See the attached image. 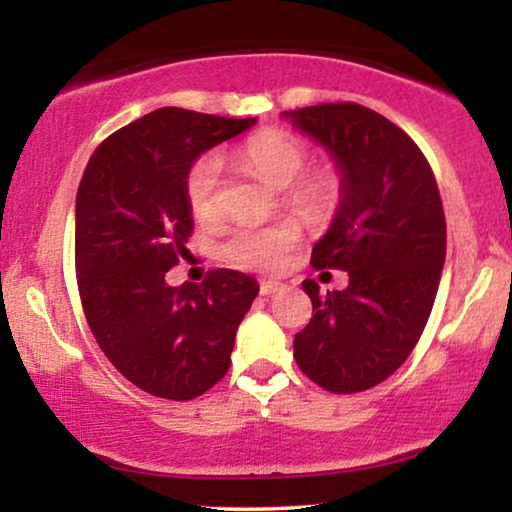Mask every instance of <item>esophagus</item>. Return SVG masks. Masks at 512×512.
<instances>
[{"mask_svg": "<svg viewBox=\"0 0 512 512\" xmlns=\"http://www.w3.org/2000/svg\"><path fill=\"white\" fill-rule=\"evenodd\" d=\"M279 291V282H272V279H263L261 282V296H272V293Z\"/></svg>", "mask_w": 512, "mask_h": 512, "instance_id": "34e87169", "label": "esophagus"}]
</instances>
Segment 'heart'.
Returning a JSON list of instances; mask_svg holds the SVG:
<instances>
[{"label":"heart","instance_id":"1","mask_svg":"<svg viewBox=\"0 0 512 512\" xmlns=\"http://www.w3.org/2000/svg\"><path fill=\"white\" fill-rule=\"evenodd\" d=\"M237 165L256 172L268 184L282 188L289 207L307 216H324L338 205L340 177L333 167L310 163V149L303 139L282 128H263L230 151ZM223 172L216 153H205L186 174V202L193 219L214 223L221 216ZM300 242V230L291 221L240 223L223 242V256L242 268L272 270Z\"/></svg>","mask_w":512,"mask_h":512}]
</instances>
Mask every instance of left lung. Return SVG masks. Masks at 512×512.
Here are the masks:
<instances>
[{"instance_id":"left-lung-1","label":"left lung","mask_w":512,"mask_h":512,"mask_svg":"<svg viewBox=\"0 0 512 512\" xmlns=\"http://www.w3.org/2000/svg\"><path fill=\"white\" fill-rule=\"evenodd\" d=\"M286 116L338 160L342 202L310 263L349 275L326 296L305 279L312 319L293 359L321 389L356 394L396 373L422 338L445 263L443 200L422 149L377 111L326 102Z\"/></svg>"}]
</instances>
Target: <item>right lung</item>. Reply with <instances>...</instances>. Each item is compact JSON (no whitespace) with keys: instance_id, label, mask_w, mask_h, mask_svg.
Here are the masks:
<instances>
[{"instance_id":"add662e5","label":"right lung","mask_w":512,"mask_h":512,"mask_svg":"<svg viewBox=\"0 0 512 512\" xmlns=\"http://www.w3.org/2000/svg\"><path fill=\"white\" fill-rule=\"evenodd\" d=\"M256 118L156 109L97 146L76 193L74 261L83 314L97 345L146 394L191 401L230 368L235 331L258 296L237 270L167 286L193 216L184 184L202 151Z\"/></svg>"}]
</instances>
